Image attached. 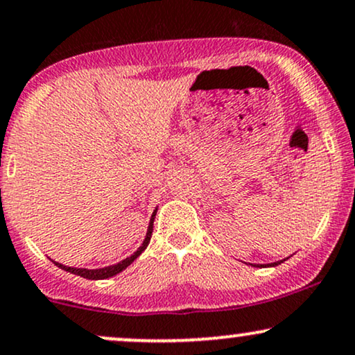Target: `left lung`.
<instances>
[{
	"label": "left lung",
	"instance_id": "left-lung-1",
	"mask_svg": "<svg viewBox=\"0 0 355 355\" xmlns=\"http://www.w3.org/2000/svg\"><path fill=\"white\" fill-rule=\"evenodd\" d=\"M286 259H288V258L281 259V261H275V263H270V264H268V266H277V264H281V263H283V261H286ZM254 266H256V264H254Z\"/></svg>",
	"mask_w": 355,
	"mask_h": 355
}]
</instances>
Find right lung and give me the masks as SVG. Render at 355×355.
<instances>
[{
  "label": "right lung",
  "mask_w": 355,
  "mask_h": 355,
  "mask_svg": "<svg viewBox=\"0 0 355 355\" xmlns=\"http://www.w3.org/2000/svg\"><path fill=\"white\" fill-rule=\"evenodd\" d=\"M155 213H157V208H155V210H153L152 216H150V221H148L147 234H145L142 245L139 246V250H137L134 254H130L129 258L122 259L121 263L110 264V266H105V268H99V270H87V268L66 266V264H61V263L54 261V259H51V261H53L58 268H61V270L71 272V275H78V276H80V277H85V279H107V277H112V276H115V275H119V272H122L123 270H125V268H129L130 264L134 263L135 259L139 258V256L144 253V250L148 246V243H150L152 230H153V220H155Z\"/></svg>",
  "instance_id": "1"
}]
</instances>
